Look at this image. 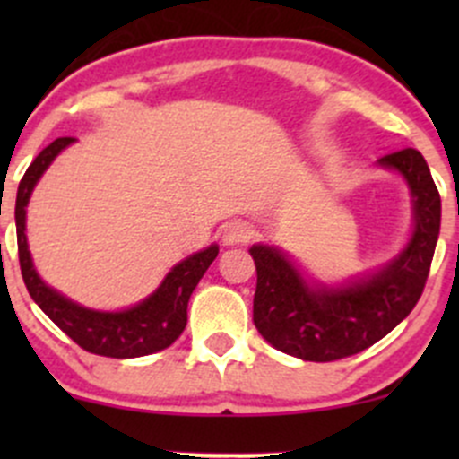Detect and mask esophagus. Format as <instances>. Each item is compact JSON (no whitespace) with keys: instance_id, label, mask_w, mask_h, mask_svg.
<instances>
[{"instance_id":"1","label":"esophagus","mask_w":459,"mask_h":459,"mask_svg":"<svg viewBox=\"0 0 459 459\" xmlns=\"http://www.w3.org/2000/svg\"><path fill=\"white\" fill-rule=\"evenodd\" d=\"M253 238V229L242 220L229 221L224 229V244L235 247V244H247Z\"/></svg>"}]
</instances>
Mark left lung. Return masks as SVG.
I'll return each instance as SVG.
<instances>
[{
  "mask_svg": "<svg viewBox=\"0 0 459 459\" xmlns=\"http://www.w3.org/2000/svg\"><path fill=\"white\" fill-rule=\"evenodd\" d=\"M379 164L397 169L415 197V233L406 251L373 275L342 289L311 290L280 251L253 247L257 286L253 324L268 344L307 362H335L362 353L402 322L422 295L439 235L442 204L422 152H388Z\"/></svg>",
  "mask_w": 459,
  "mask_h": 459,
  "instance_id": "8db88e82",
  "label": "left lung"
}]
</instances>
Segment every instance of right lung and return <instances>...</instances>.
<instances>
[{
    "label": "right lung",
    "mask_w": 459,
    "mask_h": 459,
    "mask_svg": "<svg viewBox=\"0 0 459 459\" xmlns=\"http://www.w3.org/2000/svg\"><path fill=\"white\" fill-rule=\"evenodd\" d=\"M73 137H59L50 146H46L29 170L22 178L17 188L15 202V221H17V253H20V268L24 284L30 298L39 304L46 313L77 346L88 353L104 355V358H142L155 351L166 349L173 344L182 331L186 328V308L191 293L195 290L197 281L217 257V247H208L206 251L195 253L184 262H179L173 271L166 275L160 289L137 304L131 311L122 313H100L88 311L84 307L68 302L59 293L44 284L32 268L29 244H26V204L35 188L37 179L41 178L50 161L57 157L62 148H66Z\"/></svg>",
    "instance_id": "1"
}]
</instances>
